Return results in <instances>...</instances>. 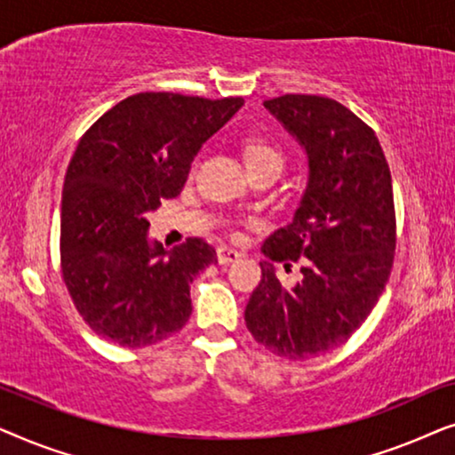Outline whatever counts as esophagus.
<instances>
[{
	"mask_svg": "<svg viewBox=\"0 0 455 455\" xmlns=\"http://www.w3.org/2000/svg\"><path fill=\"white\" fill-rule=\"evenodd\" d=\"M240 259V252L234 251V248L229 246H220L217 248V260H220V265H229V263H235V260Z\"/></svg>",
	"mask_w": 455,
	"mask_h": 455,
	"instance_id": "esophagus-1",
	"label": "esophagus"
}]
</instances>
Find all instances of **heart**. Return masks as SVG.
I'll use <instances>...</instances> for the list:
<instances>
[{"label":"heart","instance_id":"obj_1","mask_svg":"<svg viewBox=\"0 0 455 455\" xmlns=\"http://www.w3.org/2000/svg\"><path fill=\"white\" fill-rule=\"evenodd\" d=\"M244 157L248 170H257L263 165H283V153L269 140L259 139V136H252L244 142Z\"/></svg>","mask_w":455,"mask_h":455}]
</instances>
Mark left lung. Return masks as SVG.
<instances>
[{"mask_svg":"<svg viewBox=\"0 0 455 455\" xmlns=\"http://www.w3.org/2000/svg\"><path fill=\"white\" fill-rule=\"evenodd\" d=\"M265 108L308 155V186L294 221L260 251L263 279L246 304L252 338L290 360L346 344L383 294L395 257L391 172L369 124L319 95H283ZM273 262L301 265V282L282 286Z\"/></svg>","mask_w":455,"mask_h":455,"instance_id":"8db88e82","label":"left lung"}]
</instances>
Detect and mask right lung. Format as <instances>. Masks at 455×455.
I'll list each match as a JSON object with an SVG mask.
<instances>
[{
	"mask_svg": "<svg viewBox=\"0 0 455 455\" xmlns=\"http://www.w3.org/2000/svg\"><path fill=\"white\" fill-rule=\"evenodd\" d=\"M242 105V97L139 92L83 134L61 192L60 267L97 335L147 347L188 323L190 283L217 263L215 248L201 238L151 246L147 217L180 195L198 148Z\"/></svg>",
	"mask_w": 455,
	"mask_h": 455,
	"instance_id": "right-lung-1",
	"label": "right lung"
}]
</instances>
